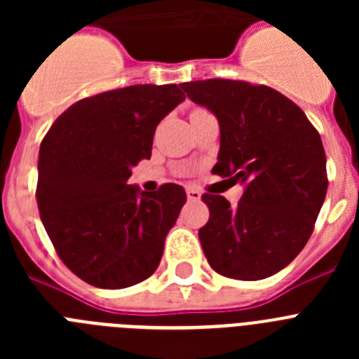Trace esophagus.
Instances as JSON below:
<instances>
[{"mask_svg":"<svg viewBox=\"0 0 359 359\" xmlns=\"http://www.w3.org/2000/svg\"><path fill=\"white\" fill-rule=\"evenodd\" d=\"M187 198H189L190 201H199V199H201V192H199L198 189H187Z\"/></svg>","mask_w":359,"mask_h":359,"instance_id":"obj_1","label":"esophagus"}]
</instances>
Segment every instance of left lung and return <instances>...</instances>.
Wrapping results in <instances>:
<instances>
[{"mask_svg":"<svg viewBox=\"0 0 359 359\" xmlns=\"http://www.w3.org/2000/svg\"><path fill=\"white\" fill-rule=\"evenodd\" d=\"M182 88L219 120L212 172L244 185L237 207L201 196L210 210L199 228L208 264L239 280L271 277L302 252L327 194L322 138L293 100L264 84L207 79Z\"/></svg>","mask_w":359,"mask_h":359,"instance_id":"left-lung-1","label":"left lung"}]
</instances>
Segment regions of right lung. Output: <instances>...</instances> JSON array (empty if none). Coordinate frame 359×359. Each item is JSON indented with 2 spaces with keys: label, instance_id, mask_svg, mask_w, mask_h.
Listing matches in <instances>:
<instances>
[{
  "label": "right lung",
  "instance_id": "right-lung-1",
  "mask_svg": "<svg viewBox=\"0 0 359 359\" xmlns=\"http://www.w3.org/2000/svg\"><path fill=\"white\" fill-rule=\"evenodd\" d=\"M183 100L176 84L104 91L69 106L41 142V221L61 261L91 286H135L160 264L185 190L165 183L149 194L128 180L151 158L158 123Z\"/></svg>",
  "mask_w": 359,
  "mask_h": 359
}]
</instances>
